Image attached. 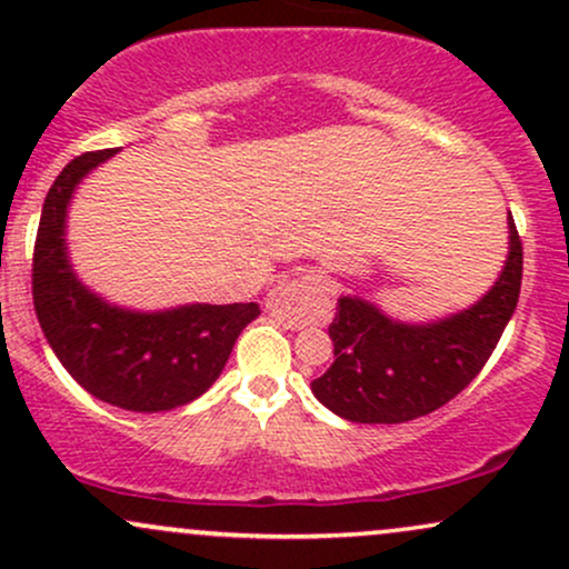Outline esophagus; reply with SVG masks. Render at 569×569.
Returning a JSON list of instances; mask_svg holds the SVG:
<instances>
[{
	"instance_id": "1",
	"label": "esophagus",
	"mask_w": 569,
	"mask_h": 569,
	"mask_svg": "<svg viewBox=\"0 0 569 569\" xmlns=\"http://www.w3.org/2000/svg\"><path fill=\"white\" fill-rule=\"evenodd\" d=\"M329 280L321 276L283 278L272 286L267 310L283 329H305L329 316Z\"/></svg>"
}]
</instances>
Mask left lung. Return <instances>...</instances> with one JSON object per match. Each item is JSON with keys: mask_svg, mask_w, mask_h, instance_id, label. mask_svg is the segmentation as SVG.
Listing matches in <instances>:
<instances>
[{"mask_svg": "<svg viewBox=\"0 0 569 569\" xmlns=\"http://www.w3.org/2000/svg\"><path fill=\"white\" fill-rule=\"evenodd\" d=\"M521 289V240L508 213V257L479 302L433 323L385 316L361 297H339L329 326L335 363L312 393L342 420L396 426L430 415L485 369Z\"/></svg>", "mask_w": 569, "mask_h": 569, "instance_id": "obj_1", "label": "left lung"}]
</instances>
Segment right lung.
I'll list each match as a JSON object with an SVG mask.
<instances>
[{"label":"right lung","mask_w":569,"mask_h":569,"mask_svg":"<svg viewBox=\"0 0 569 569\" xmlns=\"http://www.w3.org/2000/svg\"><path fill=\"white\" fill-rule=\"evenodd\" d=\"M117 152L101 149L71 160L50 187L34 243V310L58 361L90 396L128 411H168L217 382L234 339L259 316V305L128 310L77 278L67 246L71 194Z\"/></svg>","instance_id":"obj_1"}]
</instances>
